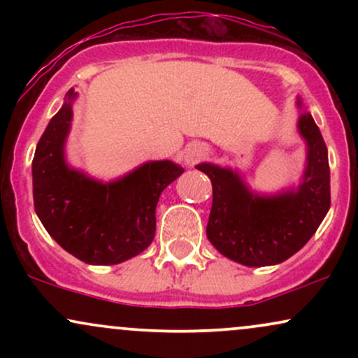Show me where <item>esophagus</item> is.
<instances>
[{
  "label": "esophagus",
  "instance_id": "34e87169",
  "mask_svg": "<svg viewBox=\"0 0 358 358\" xmlns=\"http://www.w3.org/2000/svg\"><path fill=\"white\" fill-rule=\"evenodd\" d=\"M208 155V150L200 143H190L183 151V159L187 165H195L196 162L203 159Z\"/></svg>",
  "mask_w": 358,
  "mask_h": 358
}]
</instances>
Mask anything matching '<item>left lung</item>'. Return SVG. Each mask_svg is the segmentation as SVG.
<instances>
[{
	"instance_id": "8db88e82",
	"label": "left lung",
	"mask_w": 358,
	"mask_h": 358,
	"mask_svg": "<svg viewBox=\"0 0 358 358\" xmlns=\"http://www.w3.org/2000/svg\"><path fill=\"white\" fill-rule=\"evenodd\" d=\"M298 133L306 145V165L298 185L259 193L237 170L200 163L212 182L207 237L222 256L249 268L274 266L296 254L320 227L330 208L328 150L303 101Z\"/></svg>"
}]
</instances>
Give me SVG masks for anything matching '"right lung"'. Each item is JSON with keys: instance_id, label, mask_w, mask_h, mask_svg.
Wrapping results in <instances>:
<instances>
[{"instance_id": "right-lung-1", "label": "right lung", "mask_w": 358, "mask_h": 358, "mask_svg": "<svg viewBox=\"0 0 358 358\" xmlns=\"http://www.w3.org/2000/svg\"><path fill=\"white\" fill-rule=\"evenodd\" d=\"M73 89L36 145L35 212L52 239L80 261L110 266L138 256L153 242L159 195L183 173L170 159L146 162L102 182L69 165L65 143L72 127Z\"/></svg>"}]
</instances>
